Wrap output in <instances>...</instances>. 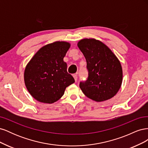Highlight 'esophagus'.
<instances>
[{"mask_svg":"<svg viewBox=\"0 0 148 148\" xmlns=\"http://www.w3.org/2000/svg\"><path fill=\"white\" fill-rule=\"evenodd\" d=\"M73 77L74 79H75V81L77 82V75L74 74V75H73Z\"/></svg>","mask_w":148,"mask_h":148,"instance_id":"obj_1","label":"esophagus"}]
</instances>
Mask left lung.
<instances>
[{
    "label": "left lung",
    "mask_w": 148,
    "mask_h": 148,
    "mask_svg": "<svg viewBox=\"0 0 148 148\" xmlns=\"http://www.w3.org/2000/svg\"><path fill=\"white\" fill-rule=\"evenodd\" d=\"M77 46L86 60L88 77L80 82L84 95L96 102L110 99L122 85L123 71L118 58L102 42L93 38L83 39Z\"/></svg>",
    "instance_id": "left-lung-1"
}]
</instances>
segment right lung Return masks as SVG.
Returning <instances> with one entry per match:
<instances>
[{"mask_svg":"<svg viewBox=\"0 0 148 148\" xmlns=\"http://www.w3.org/2000/svg\"><path fill=\"white\" fill-rule=\"evenodd\" d=\"M71 44L56 41L42 47L26 65L24 81L26 89L34 99L52 104L64 95L66 87L75 82L67 72L64 61Z\"/></svg>","mask_w":148,"mask_h":148,"instance_id":"add662e5","label":"right lung"}]
</instances>
